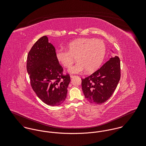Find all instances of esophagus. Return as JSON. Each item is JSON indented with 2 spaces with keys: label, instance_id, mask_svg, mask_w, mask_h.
<instances>
[{
  "label": "esophagus",
  "instance_id": "obj_1",
  "mask_svg": "<svg viewBox=\"0 0 146 146\" xmlns=\"http://www.w3.org/2000/svg\"><path fill=\"white\" fill-rule=\"evenodd\" d=\"M76 77L75 76H70V78H73Z\"/></svg>",
  "mask_w": 146,
  "mask_h": 146
}]
</instances>
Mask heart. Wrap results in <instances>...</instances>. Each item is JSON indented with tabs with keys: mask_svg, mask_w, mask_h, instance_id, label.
Segmentation results:
<instances>
[{
	"mask_svg": "<svg viewBox=\"0 0 146 146\" xmlns=\"http://www.w3.org/2000/svg\"><path fill=\"white\" fill-rule=\"evenodd\" d=\"M67 51L58 50L57 60L66 68H69L76 58L78 63L69 69V72L77 74L84 70L93 73L100 67L106 53L104 42L94 38H79L66 46Z\"/></svg>",
	"mask_w": 146,
	"mask_h": 146,
	"instance_id": "1",
	"label": "heart"
}]
</instances>
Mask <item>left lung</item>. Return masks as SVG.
<instances>
[{
    "label": "left lung",
    "mask_w": 146,
    "mask_h": 146,
    "mask_svg": "<svg viewBox=\"0 0 146 146\" xmlns=\"http://www.w3.org/2000/svg\"><path fill=\"white\" fill-rule=\"evenodd\" d=\"M120 79V58L115 56L91 76L82 79L85 98L93 104L106 102L113 93Z\"/></svg>",
    "instance_id": "obj_1"
}]
</instances>
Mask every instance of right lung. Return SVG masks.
<instances>
[{
  "label": "right lung",
  "instance_id": "obj_1",
  "mask_svg": "<svg viewBox=\"0 0 146 146\" xmlns=\"http://www.w3.org/2000/svg\"><path fill=\"white\" fill-rule=\"evenodd\" d=\"M26 69L34 91L43 103L50 106L64 103L70 78L68 74L63 75L55 48L47 36L39 38L31 48Z\"/></svg>",
  "mask_w": 146,
  "mask_h": 146
}]
</instances>
